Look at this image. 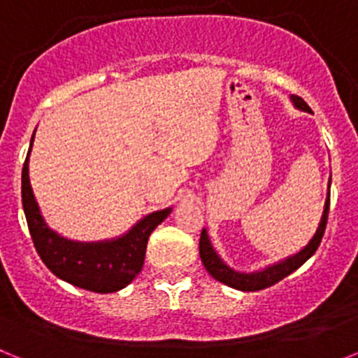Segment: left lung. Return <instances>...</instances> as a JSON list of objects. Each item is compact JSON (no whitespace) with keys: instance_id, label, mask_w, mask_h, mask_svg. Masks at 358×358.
Masks as SVG:
<instances>
[{"instance_id":"obj_1","label":"left lung","mask_w":358,"mask_h":358,"mask_svg":"<svg viewBox=\"0 0 358 358\" xmlns=\"http://www.w3.org/2000/svg\"><path fill=\"white\" fill-rule=\"evenodd\" d=\"M290 100H292L294 107H297V109L312 113V109L306 106V102L301 96L292 94ZM330 185L331 182H328V197L327 201H324V210H322L321 222H319V227L317 231H315V235L312 236V240H310L299 252L289 256L285 260L278 262V264L268 265L264 271H256V273H238L235 268H231L229 265L224 264L222 258H220V256L217 255V251L213 249V245H211L210 242V236H208V231L202 229L201 240H199V252H201V260L202 264H204V267H206L208 273H210L217 281L224 283V285L233 287V289L236 290H243V292H256V290L267 289V287L274 285V283L281 281L283 278L289 276V274H292L296 268L301 267V265L308 260L310 256L317 251L319 243H321L324 229H327L328 210H330Z\"/></svg>"}]
</instances>
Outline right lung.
<instances>
[{
    "label": "right lung",
    "mask_w": 358,
    "mask_h": 358,
    "mask_svg": "<svg viewBox=\"0 0 358 358\" xmlns=\"http://www.w3.org/2000/svg\"><path fill=\"white\" fill-rule=\"evenodd\" d=\"M34 136H31L27 161L23 164L21 197H23L24 217L37 255L57 278L68 281L78 289L98 294L118 292L140 274L145 262L148 236L169 217L172 208L147 215L118 238L103 240V242H73L64 238L44 222L36 195L31 192L28 157L34 145Z\"/></svg>",
    "instance_id": "right-lung-1"
}]
</instances>
